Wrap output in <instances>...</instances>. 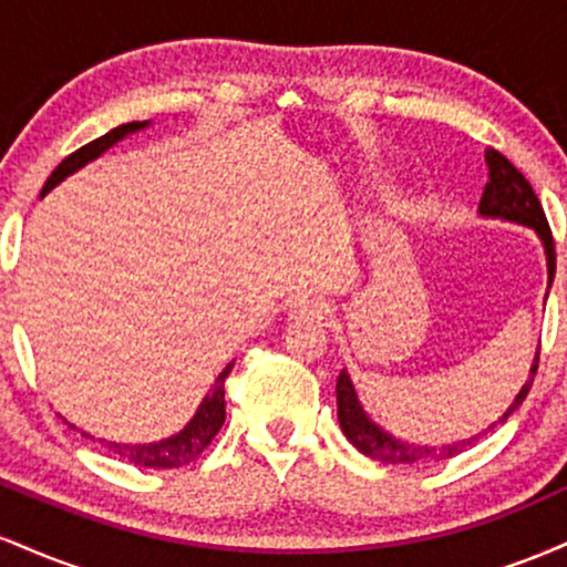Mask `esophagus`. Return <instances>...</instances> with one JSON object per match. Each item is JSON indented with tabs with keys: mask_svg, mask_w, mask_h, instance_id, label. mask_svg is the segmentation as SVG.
I'll return each instance as SVG.
<instances>
[{
	"mask_svg": "<svg viewBox=\"0 0 567 567\" xmlns=\"http://www.w3.org/2000/svg\"><path fill=\"white\" fill-rule=\"evenodd\" d=\"M292 315L298 317V320H328L330 317V306L322 301V298H303V301H298L292 306Z\"/></svg>",
	"mask_w": 567,
	"mask_h": 567,
	"instance_id": "1",
	"label": "esophagus"
}]
</instances>
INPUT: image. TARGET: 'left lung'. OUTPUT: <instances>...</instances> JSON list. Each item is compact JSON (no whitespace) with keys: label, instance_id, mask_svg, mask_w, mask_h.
I'll list each match as a JSON object with an SVG mask.
<instances>
[{"label":"left lung","instance_id":"obj_1","mask_svg":"<svg viewBox=\"0 0 567 567\" xmlns=\"http://www.w3.org/2000/svg\"><path fill=\"white\" fill-rule=\"evenodd\" d=\"M485 159H487V184H485L483 199H480V213H483V216L517 220V224H525L530 226V229H536L538 237L544 239L546 264H549V282H551V279H555V237H551L549 220L544 216L542 202H538L536 192H533V186L528 184V178H525V175L519 173L517 167L504 157V154L496 152V148H487ZM536 370H538V357H536V365L530 370V379L525 381V386L519 389L517 396H514L509 410H506L493 426L504 424L514 410L523 405V400L528 396L533 386V375H536ZM336 402H338V424H341L347 440L357 447V451L370 455V458L375 461H383V464H426V461H445V458H453V455H458L461 451H466L472 442L483 437V434H477V437L461 440L455 442V445H445V447L410 445V442L394 440L392 434H386L383 429H379L368 419L365 410H362L360 402H357L354 386H351L349 375L343 373V370L336 379Z\"/></svg>","mask_w":567,"mask_h":567}]
</instances>
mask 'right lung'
<instances>
[{
	"instance_id": "1",
	"label": "right lung",
	"mask_w": 567,
	"mask_h": 567,
	"mask_svg": "<svg viewBox=\"0 0 567 567\" xmlns=\"http://www.w3.org/2000/svg\"><path fill=\"white\" fill-rule=\"evenodd\" d=\"M141 127H146V122H127V125L109 130V133L101 135V138L84 143L82 148L71 152L69 157L63 159L53 173H50V178L44 181L42 194H48L50 188H53L55 184H61L66 175L80 171L82 165H87L90 159L97 157V154H103L109 146H114L116 141L125 138L127 133H135V130H141ZM231 368H234V362L226 365L224 373L218 375V381L213 383V392L202 400L197 415H194V419L186 424L184 432H178L175 437H167L162 442H148V445H116V442H106V445L112 447L120 458L133 461V464L146 466V470H178V466L192 464V461L197 458V455H202V451H205V447L216 440L220 426H224V421H226L224 381H226V375L231 373Z\"/></svg>"
}]
</instances>
